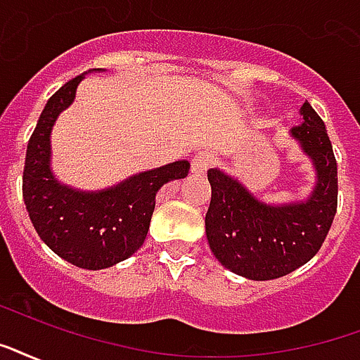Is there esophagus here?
<instances>
[{"instance_id": "obj_1", "label": "esophagus", "mask_w": 360, "mask_h": 360, "mask_svg": "<svg viewBox=\"0 0 360 360\" xmlns=\"http://www.w3.org/2000/svg\"><path fill=\"white\" fill-rule=\"evenodd\" d=\"M211 166H213V155L207 153V150H202L198 155H194V158L191 160L192 174H204Z\"/></svg>"}]
</instances>
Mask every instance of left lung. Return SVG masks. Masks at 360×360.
I'll list each match as a JSON object with an SVG mask.
<instances>
[{"mask_svg": "<svg viewBox=\"0 0 360 360\" xmlns=\"http://www.w3.org/2000/svg\"><path fill=\"white\" fill-rule=\"evenodd\" d=\"M302 124L292 137L311 156L317 185L306 202L266 205L245 186L210 169V210L205 234L215 259L238 276L255 281L283 278L314 259L333 226L338 207V166L325 122L308 101L302 105Z\"/></svg>", "mask_w": 360, "mask_h": 360, "instance_id": "8db88e82", "label": "left lung"}]
</instances>
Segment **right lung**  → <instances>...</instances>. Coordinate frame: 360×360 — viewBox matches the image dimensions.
I'll list each match as a JSON object with an SVG mask.
<instances>
[{"label": "right lung", "mask_w": 360, "mask_h": 360, "mask_svg": "<svg viewBox=\"0 0 360 360\" xmlns=\"http://www.w3.org/2000/svg\"><path fill=\"white\" fill-rule=\"evenodd\" d=\"M82 75L51 96L30 137L22 196L35 232L54 253L86 270H101L128 259L143 245L155 211V196L168 181L188 175L191 164L174 162L134 175L101 192H77L51 172V130L75 98Z\"/></svg>", "instance_id": "right-lung-1"}]
</instances>
